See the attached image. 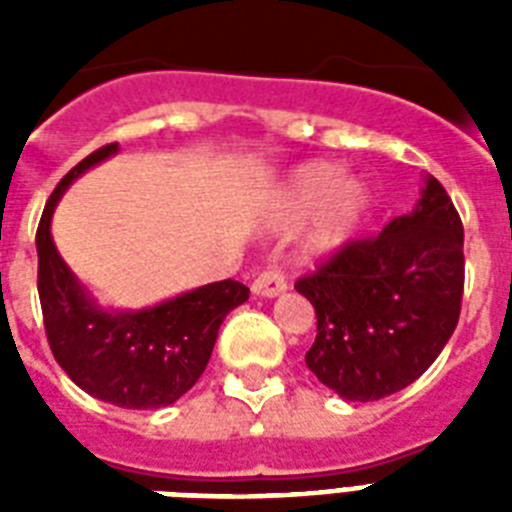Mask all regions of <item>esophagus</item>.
Returning <instances> with one entry per match:
<instances>
[{"instance_id":"1","label":"esophagus","mask_w":512,"mask_h":512,"mask_svg":"<svg viewBox=\"0 0 512 512\" xmlns=\"http://www.w3.org/2000/svg\"><path fill=\"white\" fill-rule=\"evenodd\" d=\"M287 289V279L284 273L276 271V268H268V271L257 273L255 281H252V292L257 297H276Z\"/></svg>"}]
</instances>
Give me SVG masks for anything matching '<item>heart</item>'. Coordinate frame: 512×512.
<instances>
[{
    "label": "heart",
    "mask_w": 512,
    "mask_h": 512,
    "mask_svg": "<svg viewBox=\"0 0 512 512\" xmlns=\"http://www.w3.org/2000/svg\"><path fill=\"white\" fill-rule=\"evenodd\" d=\"M369 204H372L369 185L356 177H345L340 164L308 162L297 167L289 177L276 223L281 228H295L319 211L305 239V249L308 255L316 257L332 255L345 247L356 233Z\"/></svg>",
    "instance_id": "1"
}]
</instances>
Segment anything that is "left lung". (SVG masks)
Returning <instances> with one entry per match:
<instances>
[{
    "label": "left lung",
    "instance_id": "1",
    "mask_svg": "<svg viewBox=\"0 0 512 512\" xmlns=\"http://www.w3.org/2000/svg\"><path fill=\"white\" fill-rule=\"evenodd\" d=\"M462 220L436 177L409 215L348 241L295 289L316 308L305 364L345 401H380L412 385L460 319Z\"/></svg>",
    "mask_w": 512,
    "mask_h": 512
}]
</instances>
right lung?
Wrapping results in <instances>:
<instances>
[{
    "mask_svg": "<svg viewBox=\"0 0 512 512\" xmlns=\"http://www.w3.org/2000/svg\"><path fill=\"white\" fill-rule=\"evenodd\" d=\"M116 151L119 143H108L82 159L44 207L36 231L44 329L55 361L84 393L122 409H162L196 385L217 329L247 303L249 289L233 279L215 281L140 311H108L90 295L58 255L50 223L68 185Z\"/></svg>",
    "mask_w": 512,
    "mask_h": 512,
    "instance_id": "1",
    "label": "right lung"
}]
</instances>
